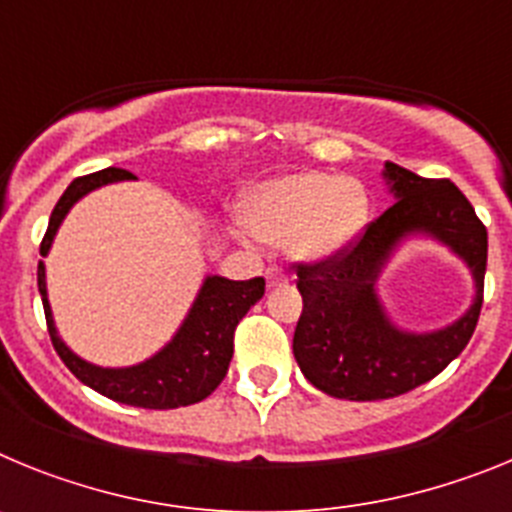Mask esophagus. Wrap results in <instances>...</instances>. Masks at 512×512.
I'll return each instance as SVG.
<instances>
[{
  "instance_id": "34e87169",
  "label": "esophagus",
  "mask_w": 512,
  "mask_h": 512,
  "mask_svg": "<svg viewBox=\"0 0 512 512\" xmlns=\"http://www.w3.org/2000/svg\"><path fill=\"white\" fill-rule=\"evenodd\" d=\"M266 284L269 287H282V284H287V274L279 266H269L266 269Z\"/></svg>"
}]
</instances>
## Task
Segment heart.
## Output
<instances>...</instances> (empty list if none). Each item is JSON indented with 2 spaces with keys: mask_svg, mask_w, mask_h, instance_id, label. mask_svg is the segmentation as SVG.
Here are the masks:
<instances>
[{
  "mask_svg": "<svg viewBox=\"0 0 512 512\" xmlns=\"http://www.w3.org/2000/svg\"><path fill=\"white\" fill-rule=\"evenodd\" d=\"M369 200L354 179L295 171L253 189L243 200V223L256 238L289 241L302 259H320L346 246L366 223Z\"/></svg>",
  "mask_w": 512,
  "mask_h": 512,
  "instance_id": "obj_1",
  "label": "heart"
}]
</instances>
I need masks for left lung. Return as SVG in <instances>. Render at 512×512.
Listing matches in <instances>:
<instances>
[{"label":"left lung","instance_id":"1","mask_svg":"<svg viewBox=\"0 0 512 512\" xmlns=\"http://www.w3.org/2000/svg\"><path fill=\"white\" fill-rule=\"evenodd\" d=\"M384 179L397 197L328 259L297 264L302 315L292 351L307 382L338 400H387L441 374L472 338L482 310L487 228L449 179H423L387 161ZM433 234L473 269V307L433 334H408L386 318L373 284L402 237Z\"/></svg>","mask_w":512,"mask_h":512}]
</instances>
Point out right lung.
<instances>
[{
  "label": "right lung",
  "mask_w": 512,
  "mask_h": 512,
  "mask_svg": "<svg viewBox=\"0 0 512 512\" xmlns=\"http://www.w3.org/2000/svg\"><path fill=\"white\" fill-rule=\"evenodd\" d=\"M122 179H133V174L125 169H115V166L74 179L69 189L61 194L58 205L53 207L51 223H48L43 243H40V256L51 251L53 235L76 200L102 184L122 182ZM38 289L43 297L45 323H48L53 348L79 382L92 387L99 395L122 402V405L171 410L205 400L217 390V384L223 382L230 359H233L235 325L241 323L251 305L264 297L266 282L264 277H253L246 282L207 277L187 320L176 330V336L156 356L143 364L128 366V369H102V366L89 364L58 338L51 305H48V292H45L43 261L38 264Z\"/></svg>",
  "instance_id": "obj_1"
}]
</instances>
